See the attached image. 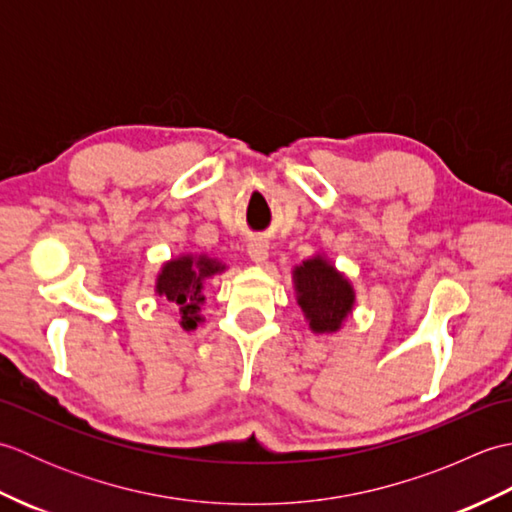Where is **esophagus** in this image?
<instances>
[{"instance_id":"esophagus-1","label":"esophagus","mask_w":512,"mask_h":512,"mask_svg":"<svg viewBox=\"0 0 512 512\" xmlns=\"http://www.w3.org/2000/svg\"><path fill=\"white\" fill-rule=\"evenodd\" d=\"M248 257L253 259L255 264H264L266 259H268V242H266V239H262V237L250 239V244H248Z\"/></svg>"}]
</instances>
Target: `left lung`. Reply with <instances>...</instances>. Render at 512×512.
Listing matches in <instances>:
<instances>
[{
  "label": "left lung",
  "mask_w": 512,
  "mask_h": 512,
  "mask_svg": "<svg viewBox=\"0 0 512 512\" xmlns=\"http://www.w3.org/2000/svg\"><path fill=\"white\" fill-rule=\"evenodd\" d=\"M297 303L314 334L339 332L354 308V288L323 255L306 259L292 270Z\"/></svg>",
  "instance_id": "obj_1"
}]
</instances>
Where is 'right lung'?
<instances>
[{"label":"right lung","mask_w":512,"mask_h":512,"mask_svg":"<svg viewBox=\"0 0 512 512\" xmlns=\"http://www.w3.org/2000/svg\"><path fill=\"white\" fill-rule=\"evenodd\" d=\"M226 266L209 255H180L162 264L156 277V295L176 303L180 310V328L195 330L204 303V281L217 273H224Z\"/></svg>","instance_id":"add662e5"}]
</instances>
